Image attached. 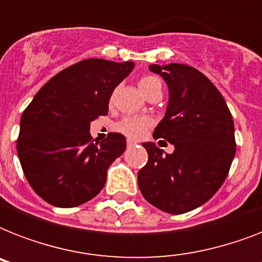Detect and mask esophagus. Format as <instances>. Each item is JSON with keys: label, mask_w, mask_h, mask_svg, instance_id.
Listing matches in <instances>:
<instances>
[{"label": "esophagus", "mask_w": 262, "mask_h": 262, "mask_svg": "<svg viewBox=\"0 0 262 262\" xmlns=\"http://www.w3.org/2000/svg\"><path fill=\"white\" fill-rule=\"evenodd\" d=\"M136 144H137V141H135V140H132V139H127L126 140V145L129 148L133 147V145H136Z\"/></svg>", "instance_id": "34e87169"}]
</instances>
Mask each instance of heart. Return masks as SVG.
<instances>
[{
	"mask_svg": "<svg viewBox=\"0 0 262 262\" xmlns=\"http://www.w3.org/2000/svg\"><path fill=\"white\" fill-rule=\"evenodd\" d=\"M139 87L145 96L151 94L152 91L156 90V88H160L162 90V84L155 76L145 75L143 76L141 79L139 80ZM114 99V94L111 95L110 100L113 102ZM152 122L151 119L147 118V117H135V115H126L118 121V122L114 125V129L122 135L127 136L129 139L137 140L140 137H143L144 133L151 127Z\"/></svg>",
	"mask_w": 262,
	"mask_h": 262,
	"instance_id": "b5f03b06",
	"label": "heart"
}]
</instances>
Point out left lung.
I'll return each mask as SVG.
<instances>
[{
    "mask_svg": "<svg viewBox=\"0 0 262 262\" xmlns=\"http://www.w3.org/2000/svg\"><path fill=\"white\" fill-rule=\"evenodd\" d=\"M149 69L170 90L154 139L167 140L175 149L163 155L154 143L143 144L148 162L137 175L139 187L154 207L181 215L207 203L223 185L236 152L234 121L219 90L195 68L168 63Z\"/></svg>",
    "mask_w": 262,
    "mask_h": 262,
    "instance_id": "1",
    "label": "left lung"
}]
</instances>
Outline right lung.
Segmentation results:
<instances>
[{"label":"right lung","mask_w":262,"mask_h":262,"mask_svg":"<svg viewBox=\"0 0 262 262\" xmlns=\"http://www.w3.org/2000/svg\"><path fill=\"white\" fill-rule=\"evenodd\" d=\"M135 68L132 61L88 58L50 79L20 121L17 154L39 197L59 208L87 203L102 190L107 168L126 149L121 133L92 139L90 123L108 113L114 88Z\"/></svg>","instance_id":"add662e5"}]
</instances>
